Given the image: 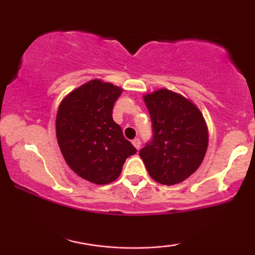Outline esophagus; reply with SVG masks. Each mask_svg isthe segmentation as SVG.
<instances>
[{
	"instance_id": "obj_1",
	"label": "esophagus",
	"mask_w": 255,
	"mask_h": 255,
	"mask_svg": "<svg viewBox=\"0 0 255 255\" xmlns=\"http://www.w3.org/2000/svg\"><path fill=\"white\" fill-rule=\"evenodd\" d=\"M131 144L134 145V147H135L136 150H139L140 146H141V142H140V140L137 139V137H135V139H134V140H131Z\"/></svg>"
}]
</instances>
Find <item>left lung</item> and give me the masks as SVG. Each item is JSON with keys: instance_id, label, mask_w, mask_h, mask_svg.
<instances>
[{"instance_id": "8db88e82", "label": "left lung", "mask_w": 255, "mask_h": 255, "mask_svg": "<svg viewBox=\"0 0 255 255\" xmlns=\"http://www.w3.org/2000/svg\"><path fill=\"white\" fill-rule=\"evenodd\" d=\"M153 140L139 152L148 175L171 186L194 174L209 145V129L199 108L180 93L159 89L144 95Z\"/></svg>"}]
</instances>
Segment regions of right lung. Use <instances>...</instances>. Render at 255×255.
<instances>
[{
  "instance_id": "1",
  "label": "right lung",
  "mask_w": 255,
  "mask_h": 255,
  "mask_svg": "<svg viewBox=\"0 0 255 255\" xmlns=\"http://www.w3.org/2000/svg\"><path fill=\"white\" fill-rule=\"evenodd\" d=\"M122 89L99 79L87 81L62 99L56 115L61 153L78 176L96 184L115 181L136 148L113 120Z\"/></svg>"
}]
</instances>
